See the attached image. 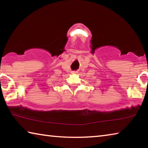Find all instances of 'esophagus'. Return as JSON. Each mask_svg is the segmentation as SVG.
Masks as SVG:
<instances>
[{
	"instance_id": "esophagus-1",
	"label": "esophagus",
	"mask_w": 148,
	"mask_h": 148,
	"mask_svg": "<svg viewBox=\"0 0 148 148\" xmlns=\"http://www.w3.org/2000/svg\"><path fill=\"white\" fill-rule=\"evenodd\" d=\"M77 72H76V71H72V74H77Z\"/></svg>"
}]
</instances>
